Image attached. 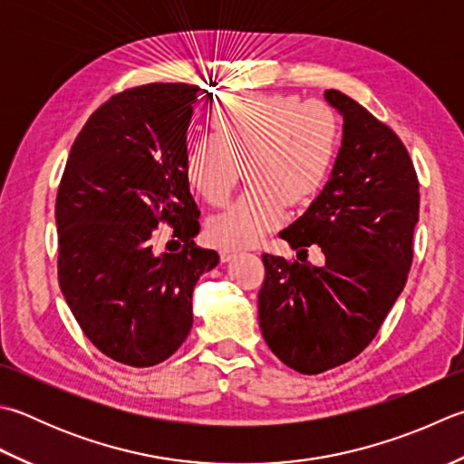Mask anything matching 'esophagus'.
<instances>
[{
  "instance_id": "1",
  "label": "esophagus",
  "mask_w": 464,
  "mask_h": 464,
  "mask_svg": "<svg viewBox=\"0 0 464 464\" xmlns=\"http://www.w3.org/2000/svg\"><path fill=\"white\" fill-rule=\"evenodd\" d=\"M235 256H237V251H235V249H221V251H219V257H221L223 263L231 261Z\"/></svg>"
}]
</instances>
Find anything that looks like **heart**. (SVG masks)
<instances>
[{"instance_id":"b5f03b06","label":"heart","mask_w":464,"mask_h":464,"mask_svg":"<svg viewBox=\"0 0 464 464\" xmlns=\"http://www.w3.org/2000/svg\"><path fill=\"white\" fill-rule=\"evenodd\" d=\"M213 136L190 140L185 177L211 205H221L247 169L249 187L208 217L205 235L217 247L256 245L285 219L287 201L304 205L328 183L340 149V121L324 100L294 94L231 98L208 112Z\"/></svg>"}]
</instances>
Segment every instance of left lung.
Instances as JSON below:
<instances>
[{"mask_svg": "<svg viewBox=\"0 0 464 464\" xmlns=\"http://www.w3.org/2000/svg\"><path fill=\"white\" fill-rule=\"evenodd\" d=\"M325 100L343 116L342 149L320 197L279 233L325 263L263 253L259 328L269 350L299 374L346 364L374 340L412 266L419 177L398 134L340 90Z\"/></svg>", "mask_w": 464, "mask_h": 464, "instance_id": "8db88e82", "label": "left lung"}]
</instances>
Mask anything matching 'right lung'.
Returning <instances> with one entry per match:
<instances>
[{
	"label": "right lung",
	"instance_id": "add662e5",
	"mask_svg": "<svg viewBox=\"0 0 464 464\" xmlns=\"http://www.w3.org/2000/svg\"><path fill=\"white\" fill-rule=\"evenodd\" d=\"M198 86H134L92 112L56 197L58 281L82 332L121 364H160L193 325V289L219 256L197 247L198 213L185 177ZM160 222L184 241L151 251Z\"/></svg>",
	"mask_w": 464,
	"mask_h": 464
}]
</instances>
